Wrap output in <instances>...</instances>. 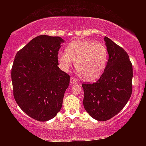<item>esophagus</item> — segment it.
<instances>
[{
	"label": "esophagus",
	"instance_id": "obj_1",
	"mask_svg": "<svg viewBox=\"0 0 146 146\" xmlns=\"http://www.w3.org/2000/svg\"><path fill=\"white\" fill-rule=\"evenodd\" d=\"M70 83L72 84H76L78 83V80L74 77H72L70 78Z\"/></svg>",
	"mask_w": 146,
	"mask_h": 146
}]
</instances>
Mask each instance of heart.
<instances>
[{"mask_svg":"<svg viewBox=\"0 0 146 146\" xmlns=\"http://www.w3.org/2000/svg\"><path fill=\"white\" fill-rule=\"evenodd\" d=\"M108 54L102 43L89 40H76L69 44L66 52H59L60 67L68 71L74 62L80 75L86 80H94L100 76L106 66Z\"/></svg>","mask_w":146,"mask_h":146,"instance_id":"1","label":"heart"}]
</instances>
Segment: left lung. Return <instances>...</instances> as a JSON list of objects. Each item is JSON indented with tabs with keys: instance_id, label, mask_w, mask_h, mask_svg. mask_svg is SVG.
Returning a JSON list of instances; mask_svg holds the SVG:
<instances>
[{
	"instance_id": "obj_1",
	"label": "left lung",
	"mask_w": 146,
	"mask_h": 146,
	"mask_svg": "<svg viewBox=\"0 0 146 146\" xmlns=\"http://www.w3.org/2000/svg\"><path fill=\"white\" fill-rule=\"evenodd\" d=\"M109 58L96 82L82 84L83 104L93 118L106 121L125 106L132 92L133 68L129 56L122 48L104 37Z\"/></svg>"
}]
</instances>
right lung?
Here are the masks:
<instances>
[{
	"mask_svg": "<svg viewBox=\"0 0 146 146\" xmlns=\"http://www.w3.org/2000/svg\"><path fill=\"white\" fill-rule=\"evenodd\" d=\"M64 40L40 35L16 54L12 67L13 95L28 115L45 121L60 110L70 76L59 67L58 54Z\"/></svg>",
	"mask_w": 146,
	"mask_h": 146,
	"instance_id": "right-lung-1",
	"label": "right lung"
}]
</instances>
